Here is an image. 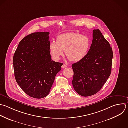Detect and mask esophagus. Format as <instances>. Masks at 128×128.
<instances>
[{"instance_id":"obj_1","label":"esophagus","mask_w":128,"mask_h":128,"mask_svg":"<svg viewBox=\"0 0 128 128\" xmlns=\"http://www.w3.org/2000/svg\"><path fill=\"white\" fill-rule=\"evenodd\" d=\"M66 67H67L66 65V64H63L62 65V68H66Z\"/></svg>"}]
</instances>
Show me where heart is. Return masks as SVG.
<instances>
[{"label": "heart", "mask_w": 128, "mask_h": 128, "mask_svg": "<svg viewBox=\"0 0 128 128\" xmlns=\"http://www.w3.org/2000/svg\"><path fill=\"white\" fill-rule=\"evenodd\" d=\"M90 38L86 36L76 32H68L58 36L56 42L50 45V52L56 60H59L64 54L72 62H78L87 55L90 46Z\"/></svg>", "instance_id": "heart-1"}]
</instances>
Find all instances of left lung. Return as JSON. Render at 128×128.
I'll list each match as a JSON object with an SVG mask.
<instances>
[{
	"label": "left lung",
	"mask_w": 128,
	"mask_h": 128,
	"mask_svg": "<svg viewBox=\"0 0 128 128\" xmlns=\"http://www.w3.org/2000/svg\"><path fill=\"white\" fill-rule=\"evenodd\" d=\"M113 54L109 42L98 29L92 30V40L86 56L72 64L75 91L83 96L97 93L111 73Z\"/></svg>",
	"instance_id": "1"
}]
</instances>
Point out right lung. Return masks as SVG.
<instances>
[{
  "mask_svg": "<svg viewBox=\"0 0 128 128\" xmlns=\"http://www.w3.org/2000/svg\"><path fill=\"white\" fill-rule=\"evenodd\" d=\"M48 32H38L19 43L13 64L16 81L29 96L42 98L50 92L63 64L52 60Z\"/></svg>",
  "mask_w": 128,
  "mask_h": 128,
  "instance_id": "1",
  "label": "right lung"
}]
</instances>
